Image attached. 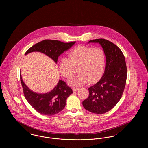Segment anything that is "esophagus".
Returning <instances> with one entry per match:
<instances>
[{
    "label": "esophagus",
    "mask_w": 148,
    "mask_h": 148,
    "mask_svg": "<svg viewBox=\"0 0 148 148\" xmlns=\"http://www.w3.org/2000/svg\"><path fill=\"white\" fill-rule=\"evenodd\" d=\"M79 89V88H73V92H77Z\"/></svg>",
    "instance_id": "1"
}]
</instances>
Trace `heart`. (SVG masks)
I'll return each instance as SVG.
<instances>
[{
  "instance_id": "b5f03b06",
  "label": "heart",
  "mask_w": 148,
  "mask_h": 148,
  "mask_svg": "<svg viewBox=\"0 0 148 148\" xmlns=\"http://www.w3.org/2000/svg\"><path fill=\"white\" fill-rule=\"evenodd\" d=\"M68 58H62L59 62V71L66 79L72 77L77 68L79 74L68 82L74 87L85 84L88 81L95 83L103 75L106 67V56L100 48L79 46L68 53Z\"/></svg>"
}]
</instances>
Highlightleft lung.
I'll list each match as a JSON object with an SVG mask.
<instances>
[{
    "instance_id": "left-lung-1",
    "label": "left lung",
    "mask_w": 148,
    "mask_h": 148,
    "mask_svg": "<svg viewBox=\"0 0 148 148\" xmlns=\"http://www.w3.org/2000/svg\"><path fill=\"white\" fill-rule=\"evenodd\" d=\"M99 43L106 54L105 71L98 83L88 90L89 95L83 101L85 109L91 113L104 114L119 102L126 84L127 68L121 50L113 42L104 39L90 40Z\"/></svg>"
}]
</instances>
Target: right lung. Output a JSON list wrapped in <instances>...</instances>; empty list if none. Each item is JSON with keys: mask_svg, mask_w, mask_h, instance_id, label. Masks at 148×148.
Returning a JSON list of instances; mask_svg holds the SVG:
<instances>
[{"mask_svg": "<svg viewBox=\"0 0 148 148\" xmlns=\"http://www.w3.org/2000/svg\"><path fill=\"white\" fill-rule=\"evenodd\" d=\"M75 42L65 43L59 40H44L30 48L25 55L39 51L49 56L57 63L60 55L69 49ZM21 82L24 97L29 104L42 115L51 116L61 112L66 105V99L73 93L71 88L62 80H59L53 90L47 93H38L30 90L23 82L21 75Z\"/></svg>", "mask_w": 148, "mask_h": 148, "instance_id": "obj_1", "label": "right lung"}]
</instances>
